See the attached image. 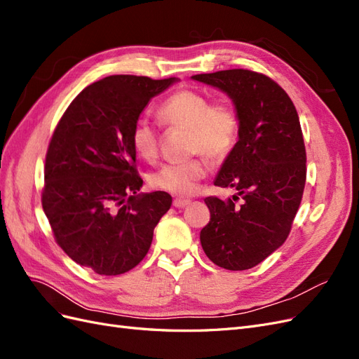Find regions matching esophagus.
I'll use <instances>...</instances> for the list:
<instances>
[{"mask_svg": "<svg viewBox=\"0 0 359 359\" xmlns=\"http://www.w3.org/2000/svg\"><path fill=\"white\" fill-rule=\"evenodd\" d=\"M191 203L190 199H181V198H177L175 201H173V206L175 208H186V206H189Z\"/></svg>", "mask_w": 359, "mask_h": 359, "instance_id": "34e87169", "label": "esophagus"}]
</instances>
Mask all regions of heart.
Here are the masks:
<instances>
[{
	"instance_id": "heart-1",
	"label": "heart",
	"mask_w": 359,
	"mask_h": 359,
	"mask_svg": "<svg viewBox=\"0 0 359 359\" xmlns=\"http://www.w3.org/2000/svg\"><path fill=\"white\" fill-rule=\"evenodd\" d=\"M157 118L166 126L187 128L190 153H201L215 163L231 154L240 133V118L232 103L211 102L208 95L194 90L170 94L157 107ZM130 140L140 157L156 158L157 130L147 119H137L133 124ZM205 177L206 166L201 160L166 163L151 175L149 184L156 190L189 196Z\"/></svg>"
}]
</instances>
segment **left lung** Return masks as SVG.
Segmentation results:
<instances>
[{
	"instance_id": "1",
	"label": "left lung",
	"mask_w": 359,
	"mask_h": 359,
	"mask_svg": "<svg viewBox=\"0 0 359 359\" xmlns=\"http://www.w3.org/2000/svg\"><path fill=\"white\" fill-rule=\"evenodd\" d=\"M232 100L240 133L214 180L232 199L206 198L205 255L231 271L256 266L286 241L306 186V147L295 106L268 76L244 69L191 76ZM243 201L238 205L236 201Z\"/></svg>"
}]
</instances>
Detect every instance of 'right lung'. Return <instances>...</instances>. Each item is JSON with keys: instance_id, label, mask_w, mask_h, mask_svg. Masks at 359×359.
<instances>
[{"instance_id": "1", "label": "right lung", "mask_w": 359, "mask_h": 359, "mask_svg": "<svg viewBox=\"0 0 359 359\" xmlns=\"http://www.w3.org/2000/svg\"><path fill=\"white\" fill-rule=\"evenodd\" d=\"M115 74L76 97L53 132L41 205L58 245L100 276L135 268L172 205L165 191L139 193L130 133L148 102L178 82Z\"/></svg>"}]
</instances>
